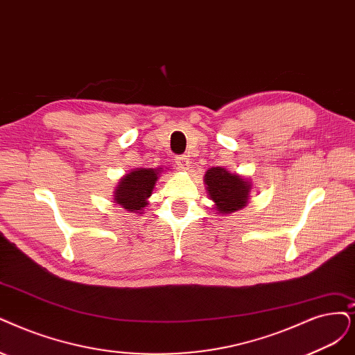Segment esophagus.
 Instances as JSON below:
<instances>
[{"label":"esophagus","mask_w":355,"mask_h":355,"mask_svg":"<svg viewBox=\"0 0 355 355\" xmlns=\"http://www.w3.org/2000/svg\"><path fill=\"white\" fill-rule=\"evenodd\" d=\"M174 162H175V165L178 166V169H181V171H184V169H187V168L190 166V159H189V157H187L186 155L175 156Z\"/></svg>","instance_id":"1"}]
</instances>
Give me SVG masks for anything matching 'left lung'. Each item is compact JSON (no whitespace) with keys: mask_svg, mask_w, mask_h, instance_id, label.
Wrapping results in <instances>:
<instances>
[{"mask_svg":"<svg viewBox=\"0 0 355 355\" xmlns=\"http://www.w3.org/2000/svg\"><path fill=\"white\" fill-rule=\"evenodd\" d=\"M205 184L209 198L215 202V209L222 215L240 211L250 198V182L239 174H231L222 166L207 169Z\"/></svg>","mask_w":355,"mask_h":355,"instance_id":"8db88e82","label":"left lung"}]
</instances>
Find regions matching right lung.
<instances>
[{
  "label": "right lung",
  "mask_w": 355,
  "mask_h": 355,
  "mask_svg": "<svg viewBox=\"0 0 355 355\" xmlns=\"http://www.w3.org/2000/svg\"><path fill=\"white\" fill-rule=\"evenodd\" d=\"M159 169L136 168L118 182L114 200L128 212L139 214L148 205Z\"/></svg>",
  "instance_id": "add662e5"
}]
</instances>
